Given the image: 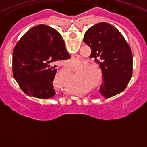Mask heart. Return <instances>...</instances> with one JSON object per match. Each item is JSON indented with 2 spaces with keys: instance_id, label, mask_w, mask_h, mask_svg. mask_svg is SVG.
Returning <instances> with one entry per match:
<instances>
[{
  "instance_id": "1",
  "label": "heart",
  "mask_w": 147,
  "mask_h": 147,
  "mask_svg": "<svg viewBox=\"0 0 147 147\" xmlns=\"http://www.w3.org/2000/svg\"><path fill=\"white\" fill-rule=\"evenodd\" d=\"M73 62H74V61H73Z\"/></svg>"
}]
</instances>
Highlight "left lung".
I'll list each match as a JSON object with an SVG mask.
<instances>
[{
  "mask_svg": "<svg viewBox=\"0 0 147 147\" xmlns=\"http://www.w3.org/2000/svg\"><path fill=\"white\" fill-rule=\"evenodd\" d=\"M83 41L91 49L90 58L102 69L100 94L108 98L124 91L132 78V54L121 32L111 24L98 23L87 30Z\"/></svg>",
  "mask_w": 147,
  "mask_h": 147,
  "instance_id": "obj_1",
  "label": "left lung"
}]
</instances>
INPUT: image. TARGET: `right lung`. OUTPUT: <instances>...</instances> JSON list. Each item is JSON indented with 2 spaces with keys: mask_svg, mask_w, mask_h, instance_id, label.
Listing matches in <instances>:
<instances>
[{
  "mask_svg": "<svg viewBox=\"0 0 147 147\" xmlns=\"http://www.w3.org/2000/svg\"><path fill=\"white\" fill-rule=\"evenodd\" d=\"M12 57L13 75L22 90L28 96L47 99L56 94L53 81L57 69L53 64L71 56L57 30L38 25L20 39Z\"/></svg>",
  "mask_w": 147,
  "mask_h": 147,
  "instance_id": "add662e5",
  "label": "right lung"
}]
</instances>
